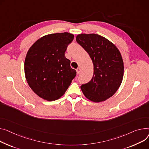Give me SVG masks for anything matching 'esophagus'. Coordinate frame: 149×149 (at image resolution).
<instances>
[{
	"instance_id": "esophagus-1",
	"label": "esophagus",
	"mask_w": 149,
	"mask_h": 149,
	"mask_svg": "<svg viewBox=\"0 0 149 149\" xmlns=\"http://www.w3.org/2000/svg\"><path fill=\"white\" fill-rule=\"evenodd\" d=\"M76 71H77V74L78 75V74H80V72H81V69L80 68H78L77 69H76Z\"/></svg>"
}]
</instances>
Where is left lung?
Here are the masks:
<instances>
[{
    "instance_id": "8db88e82",
    "label": "left lung",
    "mask_w": 149,
    "mask_h": 149,
    "mask_svg": "<svg viewBox=\"0 0 149 149\" xmlns=\"http://www.w3.org/2000/svg\"><path fill=\"white\" fill-rule=\"evenodd\" d=\"M76 41L93 64L92 80L81 86V91L91 101H104L116 92L122 82L124 65L121 54L114 44L97 34H79Z\"/></svg>"
}]
</instances>
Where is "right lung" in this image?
Listing matches in <instances>:
<instances>
[{"label": "right lung", "instance_id": "add662e5", "mask_svg": "<svg viewBox=\"0 0 149 149\" xmlns=\"http://www.w3.org/2000/svg\"><path fill=\"white\" fill-rule=\"evenodd\" d=\"M74 38L68 32L49 34L38 39L27 52L24 61L27 82L45 100L55 101L62 96L76 76L65 56Z\"/></svg>", "mask_w": 149, "mask_h": 149}]
</instances>
